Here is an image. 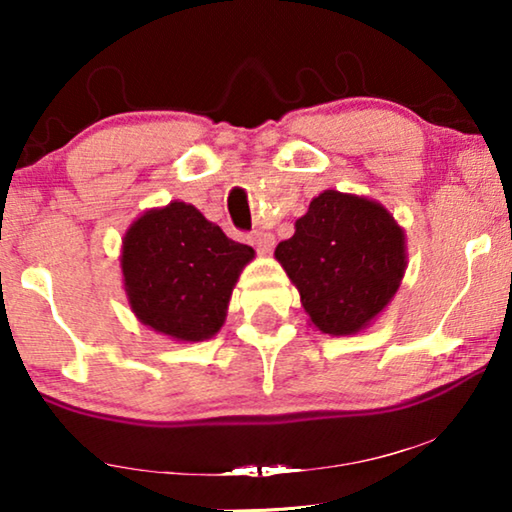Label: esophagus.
<instances>
[{"label":"esophagus","mask_w":512,"mask_h":512,"mask_svg":"<svg viewBox=\"0 0 512 512\" xmlns=\"http://www.w3.org/2000/svg\"><path fill=\"white\" fill-rule=\"evenodd\" d=\"M251 244H254L261 254H270L272 247H275V237L270 233H254L251 235Z\"/></svg>","instance_id":"obj_1"}]
</instances>
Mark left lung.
Wrapping results in <instances>:
<instances>
[{
  "label": "left lung",
  "instance_id": "obj_1",
  "mask_svg": "<svg viewBox=\"0 0 512 512\" xmlns=\"http://www.w3.org/2000/svg\"><path fill=\"white\" fill-rule=\"evenodd\" d=\"M275 258L310 324L328 335H354L373 324L408 268L405 233L389 209L333 188L312 198Z\"/></svg>",
  "mask_w": 512,
  "mask_h": 512
}]
</instances>
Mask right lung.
<instances>
[{
    "label": "right lung",
    "mask_w": 512,
    "mask_h": 512,
    "mask_svg": "<svg viewBox=\"0 0 512 512\" xmlns=\"http://www.w3.org/2000/svg\"><path fill=\"white\" fill-rule=\"evenodd\" d=\"M254 256L188 202L146 209L125 230L121 247L130 310L151 331L177 342L214 338Z\"/></svg>",
    "instance_id": "1"
}]
</instances>
